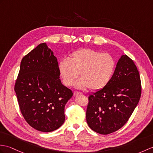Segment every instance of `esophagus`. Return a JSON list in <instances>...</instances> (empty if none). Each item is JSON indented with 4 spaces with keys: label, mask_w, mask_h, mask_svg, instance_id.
<instances>
[{
    "label": "esophagus",
    "mask_w": 153,
    "mask_h": 153,
    "mask_svg": "<svg viewBox=\"0 0 153 153\" xmlns=\"http://www.w3.org/2000/svg\"><path fill=\"white\" fill-rule=\"evenodd\" d=\"M82 94V93H81V92L76 91V92H74V96H77V95H78V94Z\"/></svg>",
    "instance_id": "obj_1"
}]
</instances>
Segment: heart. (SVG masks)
Returning <instances> with one entry per match:
<instances>
[{"instance_id":"obj_1","label":"heart","mask_w":153,"mask_h":153,"mask_svg":"<svg viewBox=\"0 0 153 153\" xmlns=\"http://www.w3.org/2000/svg\"><path fill=\"white\" fill-rule=\"evenodd\" d=\"M59 71L63 83L70 87L75 83L76 88L98 91L109 82L115 68V60L108 53L83 48L74 51L70 59L63 58L59 62Z\"/></svg>"}]
</instances>
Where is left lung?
Instances as JSON below:
<instances>
[{
	"instance_id": "obj_1",
	"label": "left lung",
	"mask_w": 153,
	"mask_h": 153,
	"mask_svg": "<svg viewBox=\"0 0 153 153\" xmlns=\"http://www.w3.org/2000/svg\"><path fill=\"white\" fill-rule=\"evenodd\" d=\"M141 84L133 60L122 55L109 82L88 96L86 119L88 126L100 134H109L122 128L140 101Z\"/></svg>"
}]
</instances>
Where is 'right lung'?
<instances>
[{
	"label": "right lung",
	"mask_w": 153,
	"mask_h": 153,
	"mask_svg": "<svg viewBox=\"0 0 153 153\" xmlns=\"http://www.w3.org/2000/svg\"><path fill=\"white\" fill-rule=\"evenodd\" d=\"M57 59L45 43L21 60L14 90L21 114L33 128L43 132L65 122V107L73 93L59 79Z\"/></svg>",
	"instance_id": "1"
}]
</instances>
